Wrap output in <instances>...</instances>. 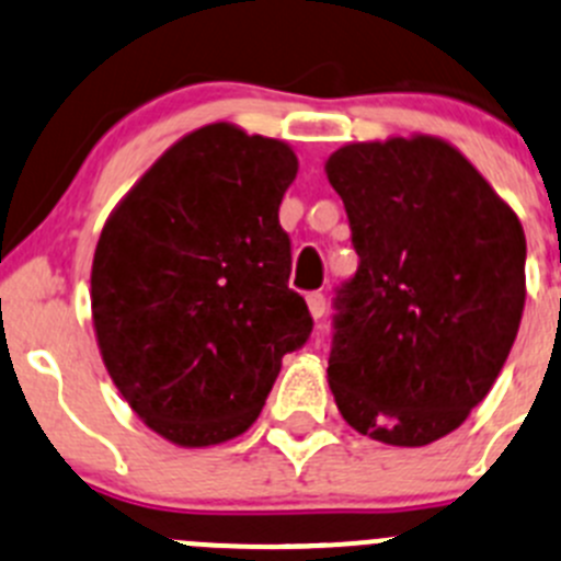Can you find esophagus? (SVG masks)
Listing matches in <instances>:
<instances>
[{
  "label": "esophagus",
  "instance_id": "1",
  "mask_svg": "<svg viewBox=\"0 0 561 561\" xmlns=\"http://www.w3.org/2000/svg\"><path fill=\"white\" fill-rule=\"evenodd\" d=\"M307 304H309V312H312L314 320L323 318V312H325V296H323V293H309Z\"/></svg>",
  "mask_w": 561,
  "mask_h": 561
}]
</instances>
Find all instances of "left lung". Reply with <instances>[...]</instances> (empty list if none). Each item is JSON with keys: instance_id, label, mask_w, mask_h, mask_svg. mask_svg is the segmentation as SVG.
Returning a JSON list of instances; mask_svg holds the SVG:
<instances>
[{"instance_id": "8db88e82", "label": "left lung", "mask_w": 561, "mask_h": 561, "mask_svg": "<svg viewBox=\"0 0 561 561\" xmlns=\"http://www.w3.org/2000/svg\"><path fill=\"white\" fill-rule=\"evenodd\" d=\"M325 178L358 254L334 296L336 408L362 436L425 447L463 425L507 362L526 301L524 227L436 136L345 145Z\"/></svg>"}]
</instances>
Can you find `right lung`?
I'll return each instance as SVG.
<instances>
[{
  "label": "right lung",
  "mask_w": 561,
  "mask_h": 561,
  "mask_svg": "<svg viewBox=\"0 0 561 561\" xmlns=\"http://www.w3.org/2000/svg\"><path fill=\"white\" fill-rule=\"evenodd\" d=\"M296 172L285 142L205 125L145 172L98 238L103 364L136 416L178 447L249 431L282 356L312 334L279 225Z\"/></svg>",
  "instance_id": "1"
}]
</instances>
